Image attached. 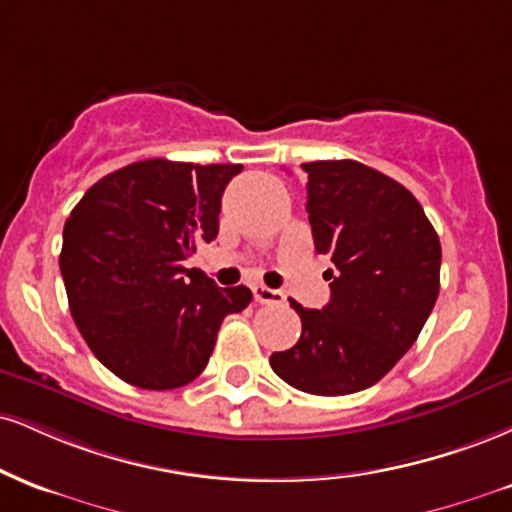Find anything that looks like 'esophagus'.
I'll return each instance as SVG.
<instances>
[{"mask_svg":"<svg viewBox=\"0 0 512 512\" xmlns=\"http://www.w3.org/2000/svg\"><path fill=\"white\" fill-rule=\"evenodd\" d=\"M252 295H255L257 303H262V305L283 303V298H286V295H283L281 291H274V288L262 286V283H255V286H252Z\"/></svg>","mask_w":512,"mask_h":512,"instance_id":"esophagus-1","label":"esophagus"}]
</instances>
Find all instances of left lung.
Segmentation results:
<instances>
[{"label": "left lung", "instance_id": "1", "mask_svg": "<svg viewBox=\"0 0 512 512\" xmlns=\"http://www.w3.org/2000/svg\"><path fill=\"white\" fill-rule=\"evenodd\" d=\"M307 214L331 298L291 300L303 334L269 365L293 389L346 396L391 372L439 298L441 243L408 188L353 159L303 164Z\"/></svg>", "mask_w": 512, "mask_h": 512}]
</instances>
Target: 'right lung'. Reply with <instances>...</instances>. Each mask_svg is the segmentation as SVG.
Wrapping results in <instances>:
<instances>
[{
    "label": "right lung",
    "mask_w": 512,
    "mask_h": 512,
    "mask_svg": "<svg viewBox=\"0 0 512 512\" xmlns=\"http://www.w3.org/2000/svg\"><path fill=\"white\" fill-rule=\"evenodd\" d=\"M240 164L145 159L112 171L64 224L59 269L73 322L109 372L150 391L186 386L207 367L245 286L186 269L197 240L219 233L221 195Z\"/></svg>",
    "instance_id": "right-lung-1"
}]
</instances>
